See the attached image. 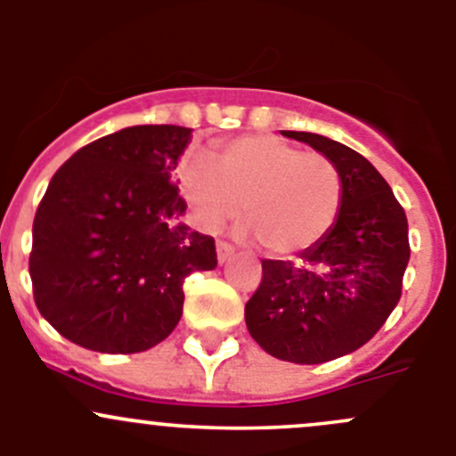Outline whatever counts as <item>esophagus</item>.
<instances>
[{"label":"esophagus","instance_id":"1","mask_svg":"<svg viewBox=\"0 0 456 456\" xmlns=\"http://www.w3.org/2000/svg\"><path fill=\"white\" fill-rule=\"evenodd\" d=\"M216 254H218L220 265H224V262L233 256V249L232 245H227V242H218V245H216Z\"/></svg>","mask_w":456,"mask_h":456}]
</instances>
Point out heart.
I'll use <instances>...</instances> for the list:
<instances>
[{
    "mask_svg": "<svg viewBox=\"0 0 456 456\" xmlns=\"http://www.w3.org/2000/svg\"><path fill=\"white\" fill-rule=\"evenodd\" d=\"M214 159L190 154L178 169L191 218L205 232L247 211L245 232L271 254H293L315 245L342 207V176L315 151L271 134L242 136L218 147Z\"/></svg>",
    "mask_w": 456,
    "mask_h": 456,
    "instance_id": "heart-1",
    "label": "heart"
}]
</instances>
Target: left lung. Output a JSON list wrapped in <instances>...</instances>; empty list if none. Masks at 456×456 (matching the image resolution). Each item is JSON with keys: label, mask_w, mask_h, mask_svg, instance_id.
I'll use <instances>...</instances> for the list:
<instances>
[{"label": "left lung", "mask_w": 456, "mask_h": 456, "mask_svg": "<svg viewBox=\"0 0 456 456\" xmlns=\"http://www.w3.org/2000/svg\"><path fill=\"white\" fill-rule=\"evenodd\" d=\"M282 134L333 160L342 207L296 260H262L245 322L269 355L322 364L364 346L397 306L411 260L408 220L384 176L355 150L314 132Z\"/></svg>", "instance_id": "left-lung-1"}]
</instances>
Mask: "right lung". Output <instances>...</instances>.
<instances>
[{"label": "right lung", "mask_w": 456, "mask_h": 456, "mask_svg": "<svg viewBox=\"0 0 456 456\" xmlns=\"http://www.w3.org/2000/svg\"><path fill=\"white\" fill-rule=\"evenodd\" d=\"M191 127L132 126L72 154L32 223L39 314L96 353H141L183 315V282L216 269L214 238L191 232L174 178Z\"/></svg>", "instance_id": "add662e5"}]
</instances>
